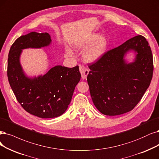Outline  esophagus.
Instances as JSON below:
<instances>
[{"instance_id":"obj_1","label":"esophagus","mask_w":159,"mask_h":159,"mask_svg":"<svg viewBox=\"0 0 159 159\" xmlns=\"http://www.w3.org/2000/svg\"><path fill=\"white\" fill-rule=\"evenodd\" d=\"M79 70H80V72L82 75V78H83V79H86L87 77V75H89V70H88L84 66H79Z\"/></svg>"}]
</instances>
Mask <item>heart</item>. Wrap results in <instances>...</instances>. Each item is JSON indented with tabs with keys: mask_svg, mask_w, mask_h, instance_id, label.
Instances as JSON below:
<instances>
[{
	"mask_svg": "<svg viewBox=\"0 0 159 159\" xmlns=\"http://www.w3.org/2000/svg\"><path fill=\"white\" fill-rule=\"evenodd\" d=\"M108 41L99 33H93L83 39L76 44L78 48L86 49L83 53L84 60L88 62H95L99 60L106 52ZM67 54L71 56L72 51L67 50Z\"/></svg>",
	"mask_w": 159,
	"mask_h": 159,
	"instance_id": "obj_1",
	"label": "heart"
}]
</instances>
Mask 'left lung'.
Segmentation results:
<instances>
[{
    "instance_id": "8db88e82",
    "label": "left lung",
    "mask_w": 159,
    "mask_h": 159,
    "mask_svg": "<svg viewBox=\"0 0 159 159\" xmlns=\"http://www.w3.org/2000/svg\"><path fill=\"white\" fill-rule=\"evenodd\" d=\"M131 50L136 53L135 60L126 63L124 56ZM89 67L93 104L102 114L115 116L132 111L142 98L152 77L153 60L148 42L138 35L105 52Z\"/></svg>"
}]
</instances>
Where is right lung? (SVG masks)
Instances as JSON below:
<instances>
[{"label":"right lung","mask_w":159,"mask_h":159,"mask_svg":"<svg viewBox=\"0 0 159 159\" xmlns=\"http://www.w3.org/2000/svg\"><path fill=\"white\" fill-rule=\"evenodd\" d=\"M51 42L48 33L22 35L11 45L8 59V79L17 100L27 112L43 119L55 118L65 113L81 76L78 66H56L37 77L25 75L20 61L22 50L40 48Z\"/></svg>","instance_id":"add662e5"}]
</instances>
